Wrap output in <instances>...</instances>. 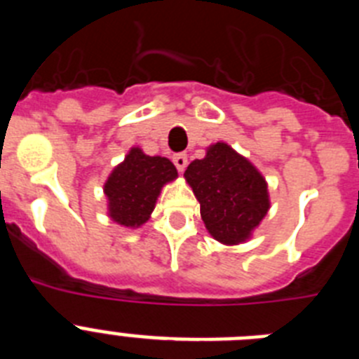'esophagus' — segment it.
I'll return each instance as SVG.
<instances>
[{
    "instance_id": "esophagus-1",
    "label": "esophagus",
    "mask_w": 359,
    "mask_h": 359,
    "mask_svg": "<svg viewBox=\"0 0 359 359\" xmlns=\"http://www.w3.org/2000/svg\"><path fill=\"white\" fill-rule=\"evenodd\" d=\"M172 161H174V165H176V169L180 170V172H183L187 167V163H189V158H187L185 152H180V154H174Z\"/></svg>"
}]
</instances>
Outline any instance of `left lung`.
I'll list each match as a JSON object with an SVG mask.
<instances>
[{"label":"left lung","mask_w":359,"mask_h":359,"mask_svg":"<svg viewBox=\"0 0 359 359\" xmlns=\"http://www.w3.org/2000/svg\"><path fill=\"white\" fill-rule=\"evenodd\" d=\"M185 177L199 201L203 223L219 243L248 239L269 208L264 177L221 142L212 145L203 160L192 161Z\"/></svg>","instance_id":"8db88e82"}]
</instances>
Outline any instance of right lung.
I'll return each mask as SVG.
<instances>
[{"mask_svg":"<svg viewBox=\"0 0 359 359\" xmlns=\"http://www.w3.org/2000/svg\"><path fill=\"white\" fill-rule=\"evenodd\" d=\"M176 176L177 170L170 160L131 149L104 185L111 219L123 226L144 224L154 210L161 187Z\"/></svg>","mask_w":359,"mask_h":359,"instance_id":"add662e5","label":"right lung"}]
</instances>
